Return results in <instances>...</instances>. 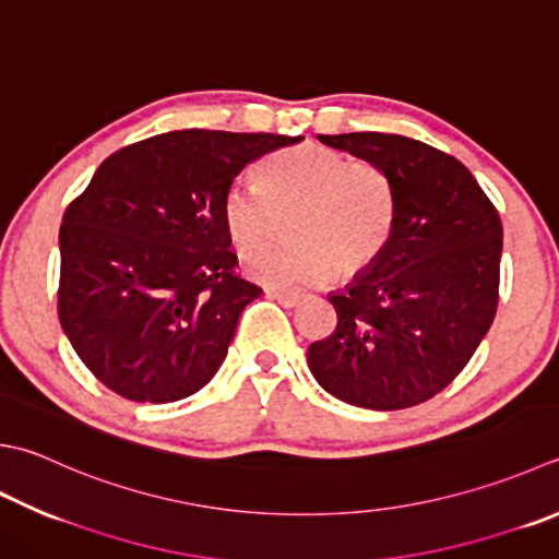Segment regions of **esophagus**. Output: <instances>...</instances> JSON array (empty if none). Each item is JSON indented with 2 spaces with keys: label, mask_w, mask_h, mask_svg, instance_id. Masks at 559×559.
<instances>
[{
  "label": "esophagus",
  "mask_w": 559,
  "mask_h": 559,
  "mask_svg": "<svg viewBox=\"0 0 559 559\" xmlns=\"http://www.w3.org/2000/svg\"><path fill=\"white\" fill-rule=\"evenodd\" d=\"M269 298L278 300L283 308H295V305L300 302V293H293V290H276V288H269L266 290Z\"/></svg>",
  "instance_id": "34e87169"
}]
</instances>
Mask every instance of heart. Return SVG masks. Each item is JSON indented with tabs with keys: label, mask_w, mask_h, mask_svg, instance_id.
<instances>
[{
	"label": "heart",
	"mask_w": 559,
	"mask_h": 559,
	"mask_svg": "<svg viewBox=\"0 0 559 559\" xmlns=\"http://www.w3.org/2000/svg\"><path fill=\"white\" fill-rule=\"evenodd\" d=\"M257 186L233 183L221 217L239 257H254L290 215V245L249 264L261 283L278 288L358 276L376 264L395 229V191L388 174L322 145L286 147L261 159Z\"/></svg>",
	"instance_id": "obj_1"
}]
</instances>
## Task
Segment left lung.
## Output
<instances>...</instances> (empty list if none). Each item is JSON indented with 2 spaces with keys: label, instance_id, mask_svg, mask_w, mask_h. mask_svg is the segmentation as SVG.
Segmentation results:
<instances>
[{
  "label": "left lung",
  "instance_id": "1",
  "mask_svg": "<svg viewBox=\"0 0 559 559\" xmlns=\"http://www.w3.org/2000/svg\"><path fill=\"white\" fill-rule=\"evenodd\" d=\"M376 164L395 191V229L373 266L330 295L336 326L308 366L330 395L404 409L461 376L495 322L501 217L463 162L390 133L317 135Z\"/></svg>",
  "mask_w": 559,
  "mask_h": 559
}]
</instances>
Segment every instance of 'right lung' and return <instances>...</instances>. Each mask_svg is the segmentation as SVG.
<instances>
[{
	"label": "right lung",
	"mask_w": 559,
	"mask_h": 559,
	"mask_svg": "<svg viewBox=\"0 0 559 559\" xmlns=\"http://www.w3.org/2000/svg\"><path fill=\"white\" fill-rule=\"evenodd\" d=\"M300 138L171 130L120 147L60 225L58 317L116 395L177 402L215 376L259 298L237 273L221 205L247 164Z\"/></svg>",
	"instance_id": "add662e5"
}]
</instances>
